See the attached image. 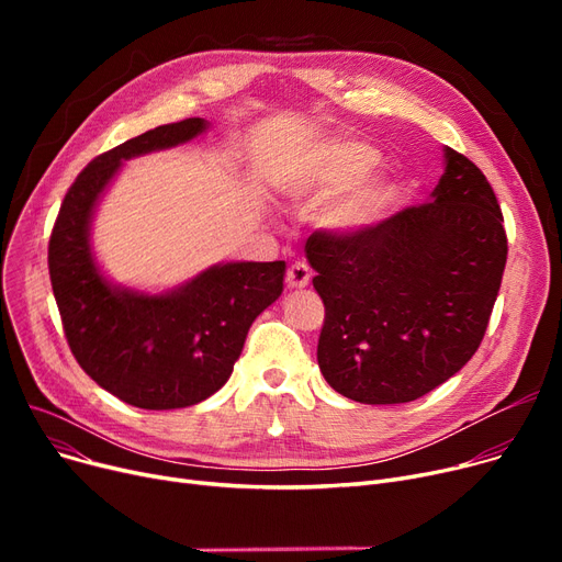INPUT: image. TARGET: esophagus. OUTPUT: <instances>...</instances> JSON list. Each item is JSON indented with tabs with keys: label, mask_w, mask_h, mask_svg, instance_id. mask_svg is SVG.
<instances>
[{
	"label": "esophagus",
	"mask_w": 562,
	"mask_h": 562,
	"mask_svg": "<svg viewBox=\"0 0 562 562\" xmlns=\"http://www.w3.org/2000/svg\"><path fill=\"white\" fill-rule=\"evenodd\" d=\"M310 280H312V271H310V266L305 261H296V263L289 266V271H286V286L289 289H305L310 284Z\"/></svg>",
	"instance_id": "esophagus-1"
}]
</instances>
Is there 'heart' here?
I'll return each mask as SVG.
<instances>
[{
    "label": "heart",
    "mask_w": 562,
    "mask_h": 562,
    "mask_svg": "<svg viewBox=\"0 0 562 562\" xmlns=\"http://www.w3.org/2000/svg\"><path fill=\"white\" fill-rule=\"evenodd\" d=\"M375 159V150L362 143L323 145L293 172L289 195L316 206L335 194L323 204L321 223L337 234L364 232L387 216L398 193L390 175H367Z\"/></svg>",
    "instance_id": "heart-1"
}]
</instances>
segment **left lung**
I'll use <instances>...</instances> for the list:
<instances>
[{
	"instance_id": "left-lung-1",
	"label": "left lung",
	"mask_w": 562,
	"mask_h": 562,
	"mask_svg": "<svg viewBox=\"0 0 562 562\" xmlns=\"http://www.w3.org/2000/svg\"><path fill=\"white\" fill-rule=\"evenodd\" d=\"M430 202L358 234L314 232L307 261L326 305L316 360L341 396L415 401L479 350L506 269L498 200L481 168L445 150Z\"/></svg>"
}]
</instances>
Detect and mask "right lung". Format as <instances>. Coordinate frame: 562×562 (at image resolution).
I'll return each mask as SVG.
<instances>
[{
    "mask_svg": "<svg viewBox=\"0 0 562 562\" xmlns=\"http://www.w3.org/2000/svg\"><path fill=\"white\" fill-rule=\"evenodd\" d=\"M187 117L95 157L68 189L47 263L64 333L102 390L143 409H177L216 394L239 360L252 321L282 293L284 261H229L159 296L109 284L91 255V216L123 161L202 134Z\"/></svg>",
    "mask_w": 562,
    "mask_h": 562,
    "instance_id": "add662e5",
    "label": "right lung"
}]
</instances>
